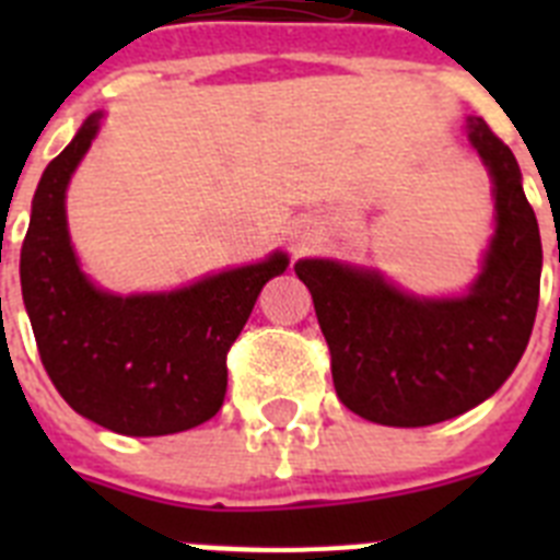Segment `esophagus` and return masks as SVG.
<instances>
[{
  "instance_id": "1",
  "label": "esophagus",
  "mask_w": 560,
  "mask_h": 560,
  "mask_svg": "<svg viewBox=\"0 0 560 560\" xmlns=\"http://www.w3.org/2000/svg\"><path fill=\"white\" fill-rule=\"evenodd\" d=\"M296 244H305V237H300V241H296Z\"/></svg>"
}]
</instances>
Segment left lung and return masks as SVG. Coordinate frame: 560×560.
<instances>
[{
  "instance_id": "1",
  "label": "left lung",
  "mask_w": 560,
  "mask_h": 560,
  "mask_svg": "<svg viewBox=\"0 0 560 560\" xmlns=\"http://www.w3.org/2000/svg\"><path fill=\"white\" fill-rule=\"evenodd\" d=\"M465 131L491 173L497 207L482 269L465 294H409L381 271L328 257L294 264L330 348L336 395L381 427H432L491 398L536 323L541 235L522 171L482 117H468Z\"/></svg>"
}]
</instances>
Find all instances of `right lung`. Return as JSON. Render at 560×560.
Segmentation results:
<instances>
[{"label":"right lung","instance_id":"obj_1","mask_svg":"<svg viewBox=\"0 0 560 560\" xmlns=\"http://www.w3.org/2000/svg\"><path fill=\"white\" fill-rule=\"evenodd\" d=\"M101 120L89 114L38 182L19 266L24 308L49 381L78 415L131 438L185 432L224 404L226 353L289 255L277 249L173 291L97 289L69 241L67 187Z\"/></svg>","mask_w":560,"mask_h":560}]
</instances>
